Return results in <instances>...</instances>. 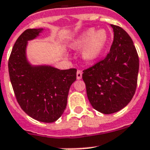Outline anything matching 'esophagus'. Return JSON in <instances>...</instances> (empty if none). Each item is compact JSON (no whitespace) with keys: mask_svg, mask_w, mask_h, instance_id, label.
Segmentation results:
<instances>
[{"mask_svg":"<svg viewBox=\"0 0 150 150\" xmlns=\"http://www.w3.org/2000/svg\"><path fill=\"white\" fill-rule=\"evenodd\" d=\"M76 77L77 79H79V80L81 79V77H82V71H81V70H78L76 73Z\"/></svg>","mask_w":150,"mask_h":150,"instance_id":"34e87169","label":"esophagus"}]
</instances>
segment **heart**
<instances>
[{
	"mask_svg": "<svg viewBox=\"0 0 150 150\" xmlns=\"http://www.w3.org/2000/svg\"><path fill=\"white\" fill-rule=\"evenodd\" d=\"M108 41L106 32L99 30L96 32L94 28H89L81 34L71 44L74 49H81L84 46L82 57L88 62L97 60L102 54Z\"/></svg>",
	"mask_w": 150,
	"mask_h": 150,
	"instance_id": "obj_1",
	"label": "heart"
}]
</instances>
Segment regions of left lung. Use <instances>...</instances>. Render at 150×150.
Here are the masks:
<instances>
[{
  "label": "left lung",
  "mask_w": 150,
  "mask_h": 150,
  "mask_svg": "<svg viewBox=\"0 0 150 150\" xmlns=\"http://www.w3.org/2000/svg\"><path fill=\"white\" fill-rule=\"evenodd\" d=\"M114 40L103 59L83 71L91 106L103 114L119 111L135 93L139 57L132 39L120 26L111 25Z\"/></svg>",
  "instance_id": "8db88e82"
}]
</instances>
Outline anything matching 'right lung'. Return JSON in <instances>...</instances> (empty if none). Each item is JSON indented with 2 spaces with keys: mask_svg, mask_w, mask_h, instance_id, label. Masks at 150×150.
<instances>
[{
  "mask_svg": "<svg viewBox=\"0 0 150 150\" xmlns=\"http://www.w3.org/2000/svg\"><path fill=\"white\" fill-rule=\"evenodd\" d=\"M41 31L43 28L26 29L18 38L9 58V75L16 98L23 111L35 120L51 123L66 109L77 69L60 70L28 63L25 56L27 41L35 38Z\"/></svg>",
  "mask_w": 150,
  "mask_h": 150,
  "instance_id": "right-lung-1",
  "label": "right lung"
}]
</instances>
